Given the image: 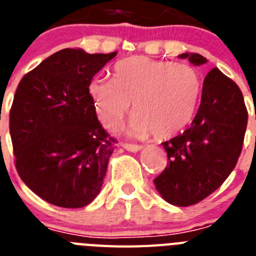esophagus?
<instances>
[{"mask_svg": "<svg viewBox=\"0 0 256 256\" xmlns=\"http://www.w3.org/2000/svg\"><path fill=\"white\" fill-rule=\"evenodd\" d=\"M122 146H124L126 150H128V152H139V150L143 148L142 146H136V144H124Z\"/></svg>", "mask_w": 256, "mask_h": 256, "instance_id": "esophagus-1", "label": "esophagus"}]
</instances>
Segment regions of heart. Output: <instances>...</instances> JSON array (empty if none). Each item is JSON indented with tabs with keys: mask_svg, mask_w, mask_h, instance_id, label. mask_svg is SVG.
Here are the masks:
<instances>
[{
	"mask_svg": "<svg viewBox=\"0 0 256 256\" xmlns=\"http://www.w3.org/2000/svg\"><path fill=\"white\" fill-rule=\"evenodd\" d=\"M98 118L114 130L132 102L134 114L126 131L130 136L166 139L183 130L194 114L202 94V78L190 64L131 56L120 60L113 78L95 76L88 82Z\"/></svg>",
	"mask_w": 256,
	"mask_h": 256,
	"instance_id": "b5f03b06",
	"label": "heart"
}]
</instances>
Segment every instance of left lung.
<instances>
[{
  "label": "left lung",
  "instance_id": "8db88e82",
  "mask_svg": "<svg viewBox=\"0 0 256 256\" xmlns=\"http://www.w3.org/2000/svg\"><path fill=\"white\" fill-rule=\"evenodd\" d=\"M179 58L194 66L208 62L194 52ZM246 126L248 110L240 88L218 68L211 70L192 125L162 143L168 164L153 180L162 198L171 205L190 206L215 192L237 164Z\"/></svg>",
  "mask_w": 256,
  "mask_h": 256
}]
</instances>
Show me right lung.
I'll use <instances>...</instances> for the list:
<instances>
[{"label":"right lung","mask_w":256,"mask_h":256,"mask_svg":"<svg viewBox=\"0 0 256 256\" xmlns=\"http://www.w3.org/2000/svg\"><path fill=\"white\" fill-rule=\"evenodd\" d=\"M116 55L64 48L18 85L10 110L15 166L48 204L84 208L100 192L117 142L98 121L88 88Z\"/></svg>","instance_id":"right-lung-1"}]
</instances>
